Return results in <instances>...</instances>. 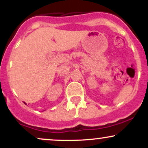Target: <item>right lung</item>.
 <instances>
[{"mask_svg": "<svg viewBox=\"0 0 148 148\" xmlns=\"http://www.w3.org/2000/svg\"><path fill=\"white\" fill-rule=\"evenodd\" d=\"M24 103H25V102H24ZM25 104H26V103H25Z\"/></svg>", "mask_w": 148, "mask_h": 148, "instance_id": "add662e5", "label": "right lung"}]
</instances>
